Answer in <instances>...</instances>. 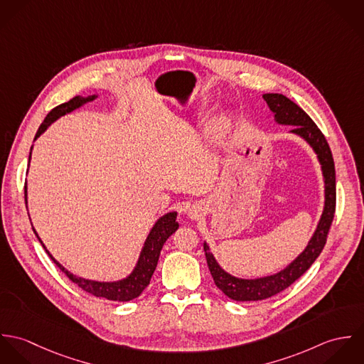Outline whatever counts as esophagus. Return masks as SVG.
Segmentation results:
<instances>
[{"mask_svg":"<svg viewBox=\"0 0 364 364\" xmlns=\"http://www.w3.org/2000/svg\"><path fill=\"white\" fill-rule=\"evenodd\" d=\"M189 215H191V218H198L199 217V208H195V206H192V208H189Z\"/></svg>","mask_w":364,"mask_h":364,"instance_id":"esophagus-1","label":"esophagus"}]
</instances>
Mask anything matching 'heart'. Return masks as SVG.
Returning a JSON list of instances; mask_svg holds the SVG:
<instances>
[{
  "mask_svg": "<svg viewBox=\"0 0 364 364\" xmlns=\"http://www.w3.org/2000/svg\"><path fill=\"white\" fill-rule=\"evenodd\" d=\"M220 124H221V122H215V123H214V129H218Z\"/></svg>",
  "mask_w": 364,
  "mask_h": 364,
  "instance_id": "obj_1",
  "label": "heart"
}]
</instances>
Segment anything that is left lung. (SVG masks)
<instances>
[{
	"label": "left lung",
	"mask_w": 364,
	"mask_h": 364,
	"mask_svg": "<svg viewBox=\"0 0 364 364\" xmlns=\"http://www.w3.org/2000/svg\"><path fill=\"white\" fill-rule=\"evenodd\" d=\"M263 100L274 114L279 124L293 126L291 133L303 137L314 150L321 164L323 183H325V205L321 214L316 230L306 247V250L283 270L259 279H240L227 273L210 252L208 244H203L208 270L215 286L231 300L235 301H258L269 299L301 277L322 252L326 237L333 220L336 206V186H335V164L331 149L325 136L312 122L311 117L291 100L282 94H264Z\"/></svg>",
	"instance_id": "8db88e82"
}]
</instances>
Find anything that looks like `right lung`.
Here are the masks:
<instances>
[{
	"label": "right lung",
	"mask_w": 364,
	"mask_h": 364,
	"mask_svg": "<svg viewBox=\"0 0 364 364\" xmlns=\"http://www.w3.org/2000/svg\"><path fill=\"white\" fill-rule=\"evenodd\" d=\"M95 98H97V95L87 97V98L78 95L65 104L55 106L49 112L46 119L41 124V127L35 136V140L42 133H45L46 129L60 116H64L65 113H70V112L78 109L80 106L94 101ZM31 151H32V149H31ZM29 161H31V154H29ZM25 202H26V186H25ZM178 227H179V224L176 223V211H171V213H166L165 215L159 217L144 242V247L141 250V254L137 260L136 267L126 279H122L117 282H95V280H88V279H82V277L73 274L71 272H68L64 266H61L57 260L53 258L50 252L46 250L45 244L42 242V240L39 238L38 232L35 231V228H33V231H35L36 237L39 238L42 247L46 250L48 255L60 267V270L64 272L65 276L73 283H75L78 287H81L84 291L92 294L95 297H104L106 300H112V301H130V300L139 297L143 293V290L150 284L151 276L156 270L161 250H162L165 241L178 230Z\"/></svg>",
	"instance_id": "obj_1"
}]
</instances>
